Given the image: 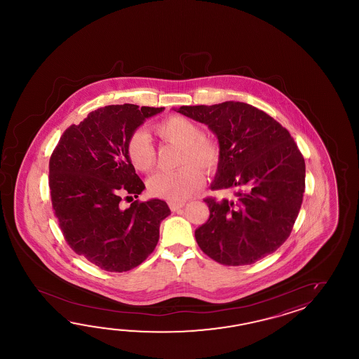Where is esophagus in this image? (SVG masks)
<instances>
[{
    "mask_svg": "<svg viewBox=\"0 0 359 359\" xmlns=\"http://www.w3.org/2000/svg\"><path fill=\"white\" fill-rule=\"evenodd\" d=\"M169 208H170V210L172 212H176L178 209H181L184 206V203L183 201H170L168 204Z\"/></svg>",
    "mask_w": 359,
    "mask_h": 359,
    "instance_id": "esophagus-1",
    "label": "esophagus"
}]
</instances>
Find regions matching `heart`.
Masks as SVG:
<instances>
[{
    "instance_id": "1",
    "label": "heart",
    "mask_w": 359,
    "mask_h": 359,
    "mask_svg": "<svg viewBox=\"0 0 359 359\" xmlns=\"http://www.w3.org/2000/svg\"><path fill=\"white\" fill-rule=\"evenodd\" d=\"M159 137L181 146L180 164L182 168L173 172H159L149 182V192L155 198L168 201H182L196 194L204 184V173L215 172L221 165L223 150L218 140L203 135L198 123L181 115H172L154 126ZM126 154L130 165L141 173H149L156 164L153 142L145 132L130 135L126 144Z\"/></svg>"
}]
</instances>
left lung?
I'll return each instance as SVG.
<instances>
[{"instance_id":"left-lung-1","label":"left lung","mask_w":359,"mask_h":359,"mask_svg":"<svg viewBox=\"0 0 359 359\" xmlns=\"http://www.w3.org/2000/svg\"><path fill=\"white\" fill-rule=\"evenodd\" d=\"M206 124L223 150L210 215L195 231L200 249L223 266H245L275 252L290 236L305 190V163L289 130L263 110L238 101L181 107Z\"/></svg>"}]
</instances>
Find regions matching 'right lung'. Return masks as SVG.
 <instances>
[{"instance_id": "1", "label": "right lung", "mask_w": 359, "mask_h": 359, "mask_svg": "<svg viewBox=\"0 0 359 359\" xmlns=\"http://www.w3.org/2000/svg\"><path fill=\"white\" fill-rule=\"evenodd\" d=\"M164 107L107 105L62 133L48 163L55 217L73 252L107 272H126L154 252L165 201L138 198L145 184L126 154V144L146 118Z\"/></svg>"}]
</instances>
